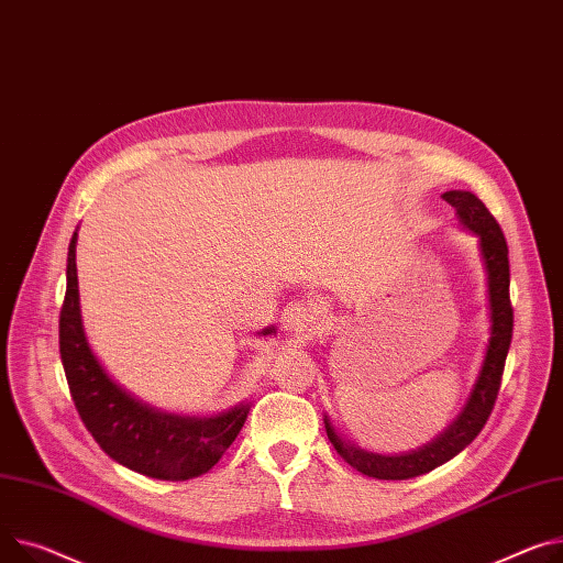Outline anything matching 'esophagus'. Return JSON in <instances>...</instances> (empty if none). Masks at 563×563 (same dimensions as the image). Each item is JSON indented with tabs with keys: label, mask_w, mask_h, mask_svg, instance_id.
<instances>
[{
	"label": "esophagus",
	"mask_w": 563,
	"mask_h": 563,
	"mask_svg": "<svg viewBox=\"0 0 563 563\" xmlns=\"http://www.w3.org/2000/svg\"><path fill=\"white\" fill-rule=\"evenodd\" d=\"M280 321L287 332L303 334V332L312 330V325L319 321V314H317V308L312 306V301H294L283 310Z\"/></svg>",
	"instance_id": "1"
}]
</instances>
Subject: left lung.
I'll return each instance as SVG.
<instances>
[{"label":"left lung","mask_w":563,"mask_h":563,"mask_svg":"<svg viewBox=\"0 0 563 563\" xmlns=\"http://www.w3.org/2000/svg\"><path fill=\"white\" fill-rule=\"evenodd\" d=\"M441 197L455 208L457 221L479 242V257L486 274V298H489V344H486L475 385L460 415L441 434H437L426 445L417 448V451H409L402 455H380L364 451V448L346 441L336 432L328 415L323 417L328 439L334 445V451L340 453V457L360 473L376 479L417 477L460 455L479 434L486 419L492 415L511 344L514 310L509 303V251L498 221L473 192L451 190L443 192Z\"/></svg>","instance_id":"obj_1"}]
</instances>
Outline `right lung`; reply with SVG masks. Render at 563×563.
Returning <instances> with one entry per match:
<instances>
[{"label":"right lung","instance_id":"obj_1","mask_svg":"<svg viewBox=\"0 0 563 563\" xmlns=\"http://www.w3.org/2000/svg\"><path fill=\"white\" fill-rule=\"evenodd\" d=\"M77 238L74 231L58 340L65 378L81 421L108 457L140 475L178 482L208 473L240 434L251 402L212 417L176 415L135 398L112 380L92 353L81 319ZM274 332L276 328L269 325L260 334Z\"/></svg>","mask_w":563,"mask_h":563}]
</instances>
